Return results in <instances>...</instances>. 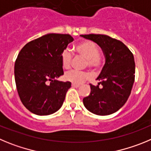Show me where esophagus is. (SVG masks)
I'll use <instances>...</instances> for the list:
<instances>
[{
  "instance_id": "1",
  "label": "esophagus",
  "mask_w": 151,
  "mask_h": 151,
  "mask_svg": "<svg viewBox=\"0 0 151 151\" xmlns=\"http://www.w3.org/2000/svg\"><path fill=\"white\" fill-rule=\"evenodd\" d=\"M71 86L74 88H78L80 87V85L79 84H76V83H72L71 84Z\"/></svg>"
}]
</instances>
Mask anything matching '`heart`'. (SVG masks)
Instances as JSON below:
<instances>
[{
    "instance_id": "b5f03b06",
    "label": "heart",
    "mask_w": 151,
    "mask_h": 151,
    "mask_svg": "<svg viewBox=\"0 0 151 151\" xmlns=\"http://www.w3.org/2000/svg\"><path fill=\"white\" fill-rule=\"evenodd\" d=\"M74 51L78 55L86 59V65L92 69H97L101 65L103 56L99 53V49L96 43L91 40H85L74 47ZM72 56L71 54L65 50L61 55L62 67L68 69L70 67ZM65 78L69 82L81 84L89 78V74L86 72H80L77 70H69L65 74Z\"/></svg>"
}]
</instances>
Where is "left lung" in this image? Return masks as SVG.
<instances>
[{
  "mask_svg": "<svg viewBox=\"0 0 151 151\" xmlns=\"http://www.w3.org/2000/svg\"><path fill=\"white\" fill-rule=\"evenodd\" d=\"M83 38L101 47L105 62L96 78L98 85L90 84V94L83 98L85 108L94 114L106 116L119 111L126 102L135 81L134 56L123 42L104 35H82ZM102 86L99 87V85Z\"/></svg>",
  "mask_w": 151,
  "mask_h": 151,
  "instance_id": "1",
  "label": "left lung"
}]
</instances>
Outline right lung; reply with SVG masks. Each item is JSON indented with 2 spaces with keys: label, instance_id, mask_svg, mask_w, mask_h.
Instances as JSON below:
<instances>
[{
  "label": "right lung",
  "instance_id": "obj_1",
  "mask_svg": "<svg viewBox=\"0 0 151 151\" xmlns=\"http://www.w3.org/2000/svg\"><path fill=\"white\" fill-rule=\"evenodd\" d=\"M74 38L70 35L47 34L29 42L19 53L15 81L22 102L39 116L61 108L71 83L59 81L63 75L61 55Z\"/></svg>",
  "mask_w": 151,
  "mask_h": 151
}]
</instances>
